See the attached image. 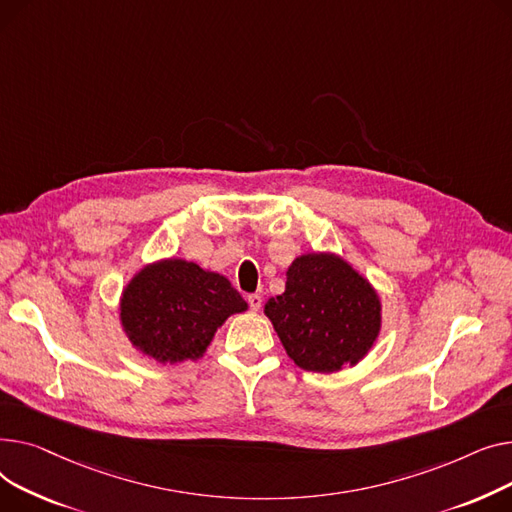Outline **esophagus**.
<instances>
[{
    "label": "esophagus",
    "mask_w": 512,
    "mask_h": 512,
    "mask_svg": "<svg viewBox=\"0 0 512 512\" xmlns=\"http://www.w3.org/2000/svg\"><path fill=\"white\" fill-rule=\"evenodd\" d=\"M248 304H250L252 312H258L262 308V297L258 293H252V295H248Z\"/></svg>",
    "instance_id": "34e87169"
}]
</instances>
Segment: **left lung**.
<instances>
[{
  "mask_svg": "<svg viewBox=\"0 0 512 512\" xmlns=\"http://www.w3.org/2000/svg\"><path fill=\"white\" fill-rule=\"evenodd\" d=\"M264 314L295 366L318 374L357 366L382 328L378 291L335 252L297 256L285 291L268 299Z\"/></svg>",
  "mask_w": 512,
  "mask_h": 512,
  "instance_id": "1",
  "label": "left lung"
}]
</instances>
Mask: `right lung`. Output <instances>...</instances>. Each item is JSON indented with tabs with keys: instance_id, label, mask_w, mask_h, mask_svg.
<instances>
[{
	"instance_id": "right-lung-1",
	"label": "right lung",
	"mask_w": 512,
	"mask_h": 512,
	"mask_svg": "<svg viewBox=\"0 0 512 512\" xmlns=\"http://www.w3.org/2000/svg\"><path fill=\"white\" fill-rule=\"evenodd\" d=\"M246 310L227 277L184 258L144 264L119 297V322L128 341L163 366L196 362L217 328Z\"/></svg>"
}]
</instances>
